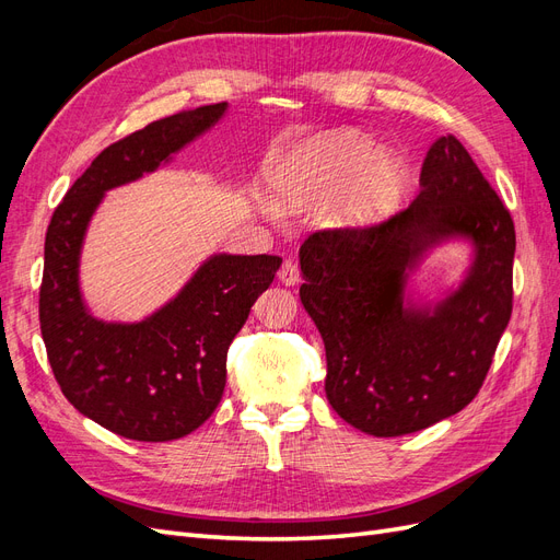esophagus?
Masks as SVG:
<instances>
[{
  "label": "esophagus",
  "instance_id": "obj_1",
  "mask_svg": "<svg viewBox=\"0 0 560 560\" xmlns=\"http://www.w3.org/2000/svg\"><path fill=\"white\" fill-rule=\"evenodd\" d=\"M278 278L282 284H296L301 280V268L294 259H284L280 270H278Z\"/></svg>",
  "mask_w": 560,
  "mask_h": 560
}]
</instances>
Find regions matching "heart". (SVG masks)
Wrapping results in <instances>:
<instances>
[{"label": "heart", "instance_id": "obj_1", "mask_svg": "<svg viewBox=\"0 0 560 560\" xmlns=\"http://www.w3.org/2000/svg\"><path fill=\"white\" fill-rule=\"evenodd\" d=\"M406 189V163L348 130L322 132L296 144L273 177L282 208L303 210L329 199L327 217L343 226L381 222L399 208Z\"/></svg>", "mask_w": 560, "mask_h": 560}]
</instances>
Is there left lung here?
<instances>
[{"mask_svg":"<svg viewBox=\"0 0 560 560\" xmlns=\"http://www.w3.org/2000/svg\"><path fill=\"white\" fill-rule=\"evenodd\" d=\"M451 237L475 259L434 307L402 299L405 278ZM512 214L453 135L439 138L409 208L374 226L315 231L299 249V296L327 350L325 393L374 436L425 430L477 397L512 317Z\"/></svg>","mask_w":560,"mask_h":560,"instance_id":"1","label":"left lung"}]
</instances>
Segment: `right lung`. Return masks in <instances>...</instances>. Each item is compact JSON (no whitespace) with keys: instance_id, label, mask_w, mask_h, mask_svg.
I'll list each match as a JSON object with an SVG mask.
<instances>
[{"instance_id":"obj_1","label":"right lung","mask_w":560,"mask_h":560,"mask_svg":"<svg viewBox=\"0 0 560 560\" xmlns=\"http://www.w3.org/2000/svg\"><path fill=\"white\" fill-rule=\"evenodd\" d=\"M224 112L226 103H217L173 114L109 144L65 194L46 231L39 322L50 369L79 413L135 442H173L214 413L229 346L282 259L214 254L161 311L121 325L83 306V235L105 191L154 173Z\"/></svg>"}]
</instances>
